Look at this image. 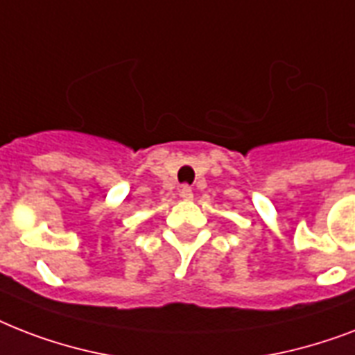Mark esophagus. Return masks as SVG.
<instances>
[{
  "mask_svg": "<svg viewBox=\"0 0 355 355\" xmlns=\"http://www.w3.org/2000/svg\"><path fill=\"white\" fill-rule=\"evenodd\" d=\"M180 197H182L184 200H191L193 199V189L189 188V186H182V188H180Z\"/></svg>",
  "mask_w": 355,
  "mask_h": 355,
  "instance_id": "34e87169",
  "label": "esophagus"
}]
</instances>
